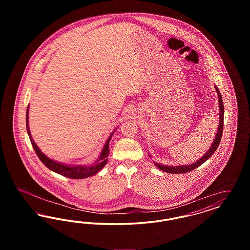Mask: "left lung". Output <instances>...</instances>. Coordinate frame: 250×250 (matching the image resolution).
I'll use <instances>...</instances> for the list:
<instances>
[{
    "mask_svg": "<svg viewBox=\"0 0 250 250\" xmlns=\"http://www.w3.org/2000/svg\"><path fill=\"white\" fill-rule=\"evenodd\" d=\"M216 93L218 95V103H219V124H218V127H217V132L215 134V138H214V142L212 143L211 147L209 148V150L207 151L206 154H204L203 156H202L198 161H196L195 163H192L189 165H182V166H167V165H162V164H158V163H155V166L157 167L158 168H160L161 170L167 172V173H186L191 171L195 168H197L198 167L201 166L203 164L206 160H208L213 154L214 151L217 149L220 141H221V137H222V133H223V125H224V105H223V101H222V97H221V94L218 90V88L216 86H214ZM150 156V155H149Z\"/></svg>",
    "mask_w": 250,
    "mask_h": 250,
    "instance_id": "left-lung-1",
    "label": "left lung"
}]
</instances>
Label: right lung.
Instances as JSON below:
<instances>
[{
	"mask_svg": "<svg viewBox=\"0 0 250 250\" xmlns=\"http://www.w3.org/2000/svg\"><path fill=\"white\" fill-rule=\"evenodd\" d=\"M26 127H27V132L30 138L31 143L36 151V155L38 156V158L41 160V162L49 168L50 170L61 174L64 177L71 179H83L93 176L96 174L102 167H104L105 165L107 164V156L109 154V141L112 137V135L114 134L115 130L113 131L110 136L108 137L107 142L105 143L102 152L99 155V157L95 160V162L92 165H66L63 163H60L57 161H54L50 158H48L47 155L43 154L41 152V150L37 147L36 143L34 142L31 132L29 129V106L27 107V111H26Z\"/></svg>",
	"mask_w": 250,
	"mask_h": 250,
	"instance_id": "obj_1",
	"label": "right lung"
}]
</instances>
